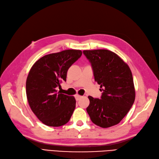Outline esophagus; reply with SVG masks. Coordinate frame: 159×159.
Returning <instances> with one entry per match:
<instances>
[{
  "mask_svg": "<svg viewBox=\"0 0 159 159\" xmlns=\"http://www.w3.org/2000/svg\"><path fill=\"white\" fill-rule=\"evenodd\" d=\"M81 98H82V96H81V95H78V94H77V95H75V98H76V101L79 100V99H80Z\"/></svg>",
  "mask_w": 159,
  "mask_h": 159,
  "instance_id": "obj_1",
  "label": "esophagus"
}]
</instances>
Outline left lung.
<instances>
[{"mask_svg":"<svg viewBox=\"0 0 159 159\" xmlns=\"http://www.w3.org/2000/svg\"><path fill=\"white\" fill-rule=\"evenodd\" d=\"M91 64L95 80L103 91L100 99L89 96L87 112L98 126L108 128L119 124L135 101L134 79L129 66L119 55L106 49L84 50Z\"/></svg>","mask_w":159,"mask_h":159,"instance_id":"8db88e82","label":"left lung"}]
</instances>
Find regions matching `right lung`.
<instances>
[{
  "mask_svg": "<svg viewBox=\"0 0 159 159\" xmlns=\"http://www.w3.org/2000/svg\"><path fill=\"white\" fill-rule=\"evenodd\" d=\"M82 55L80 50L68 49L45 55L32 66L26 80L30 107L43 123L60 127L70 119L76 107L73 96L57 91L66 81L69 68Z\"/></svg>",
  "mask_w": 159,
  "mask_h": 159,
  "instance_id": "1",
  "label": "right lung"
}]
</instances>
